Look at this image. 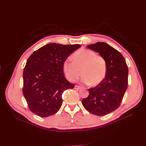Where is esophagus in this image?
I'll return each instance as SVG.
<instances>
[{"mask_svg": "<svg viewBox=\"0 0 146 146\" xmlns=\"http://www.w3.org/2000/svg\"><path fill=\"white\" fill-rule=\"evenodd\" d=\"M81 88H82V87L80 86H78V85H75L74 86V89H80Z\"/></svg>", "mask_w": 146, "mask_h": 146, "instance_id": "esophagus-1", "label": "esophagus"}]
</instances>
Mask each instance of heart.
I'll return each instance as SVG.
<instances>
[{
    "mask_svg": "<svg viewBox=\"0 0 146 146\" xmlns=\"http://www.w3.org/2000/svg\"><path fill=\"white\" fill-rule=\"evenodd\" d=\"M72 61L66 59L63 64V71L71 82L77 80L82 74V83L98 85L104 79L107 70L105 59L92 50L82 48L72 56Z\"/></svg>",
    "mask_w": 146,
    "mask_h": 146,
    "instance_id": "b5f03b06",
    "label": "heart"
}]
</instances>
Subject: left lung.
Returning <instances> with one entry per match:
<instances>
[{
    "mask_svg": "<svg viewBox=\"0 0 146 146\" xmlns=\"http://www.w3.org/2000/svg\"><path fill=\"white\" fill-rule=\"evenodd\" d=\"M87 47L105 59L107 70L104 80L88 89L89 95L83 99L82 105L92 113L105 115L120 105L128 86V67L121 54L108 44L98 42Z\"/></svg>",
    "mask_w": 146,
    "mask_h": 146,
    "instance_id": "obj_1",
    "label": "left lung"
}]
</instances>
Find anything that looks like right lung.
Segmentation results:
<instances>
[{
  "label": "right lung",
  "instance_id": "1",
  "mask_svg": "<svg viewBox=\"0 0 146 146\" xmlns=\"http://www.w3.org/2000/svg\"><path fill=\"white\" fill-rule=\"evenodd\" d=\"M80 47L79 44L50 43L28 58L23 72V95L32 112L47 117L60 110L64 91L74 87L65 78L63 64Z\"/></svg>",
  "mask_w": 146,
  "mask_h": 146
}]
</instances>
